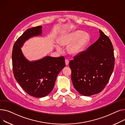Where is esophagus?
Segmentation results:
<instances>
[{
  "mask_svg": "<svg viewBox=\"0 0 125 125\" xmlns=\"http://www.w3.org/2000/svg\"><path fill=\"white\" fill-rule=\"evenodd\" d=\"M65 64L66 65H68L69 64V60H65Z\"/></svg>",
  "mask_w": 125,
  "mask_h": 125,
  "instance_id": "obj_1",
  "label": "esophagus"
}]
</instances>
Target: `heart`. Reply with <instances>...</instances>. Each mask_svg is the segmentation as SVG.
<instances>
[{
	"mask_svg": "<svg viewBox=\"0 0 125 125\" xmlns=\"http://www.w3.org/2000/svg\"><path fill=\"white\" fill-rule=\"evenodd\" d=\"M90 40L91 36L89 34L84 33V32L81 30H77L62 36L58 39V43L61 45L65 46L75 42L68 48V52L71 54L75 55L82 52L89 43ZM55 47L58 51L62 50L60 45H56Z\"/></svg>",
	"mask_w": 125,
	"mask_h": 125,
	"instance_id": "1",
	"label": "heart"
}]
</instances>
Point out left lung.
<instances>
[{
	"instance_id": "left-lung-1",
	"label": "left lung",
	"mask_w": 125,
	"mask_h": 125,
	"mask_svg": "<svg viewBox=\"0 0 125 125\" xmlns=\"http://www.w3.org/2000/svg\"><path fill=\"white\" fill-rule=\"evenodd\" d=\"M98 39L69 62L76 90L89 96L101 92L109 81L115 66L114 48L109 38L99 30Z\"/></svg>"
}]
</instances>
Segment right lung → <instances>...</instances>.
<instances>
[{
    "mask_svg": "<svg viewBox=\"0 0 125 125\" xmlns=\"http://www.w3.org/2000/svg\"><path fill=\"white\" fill-rule=\"evenodd\" d=\"M41 34V26L28 29L14 43L12 52L14 78L26 93L38 98L45 97L51 92L58 74L65 66L63 56H47L31 62L25 57L21 49L24 42Z\"/></svg>",
    "mask_w": 125,
    "mask_h": 125,
    "instance_id": "1",
    "label": "right lung"
}]
</instances>
